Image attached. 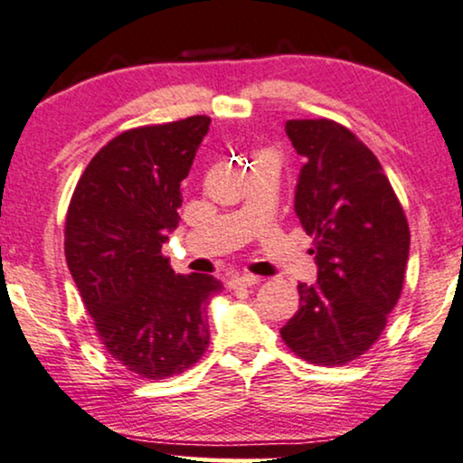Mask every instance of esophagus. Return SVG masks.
<instances>
[{"label": "esophagus", "mask_w": 463, "mask_h": 463, "mask_svg": "<svg viewBox=\"0 0 463 463\" xmlns=\"http://www.w3.org/2000/svg\"><path fill=\"white\" fill-rule=\"evenodd\" d=\"M260 283V277L255 275H233L230 279V288H253Z\"/></svg>", "instance_id": "1"}]
</instances>
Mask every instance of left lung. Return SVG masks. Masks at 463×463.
<instances>
[{
	"mask_svg": "<svg viewBox=\"0 0 463 463\" xmlns=\"http://www.w3.org/2000/svg\"><path fill=\"white\" fill-rule=\"evenodd\" d=\"M305 158L294 210L313 236L317 281L300 283V309L281 328L289 350L335 367L380 339L395 309L410 255L402 203L375 154L333 119H288Z\"/></svg>",
	"mask_w": 463,
	"mask_h": 463,
	"instance_id": "8db88e82",
	"label": "left lung"
}]
</instances>
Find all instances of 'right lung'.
<instances>
[{
    "label": "right lung",
    "mask_w": 463,
    "mask_h": 463,
    "mask_svg": "<svg viewBox=\"0 0 463 463\" xmlns=\"http://www.w3.org/2000/svg\"><path fill=\"white\" fill-rule=\"evenodd\" d=\"M210 118L127 130L90 161L66 214L68 270L111 358L141 378L182 373L210 341L213 275H175L161 249Z\"/></svg>",
    "instance_id": "obj_1"
}]
</instances>
